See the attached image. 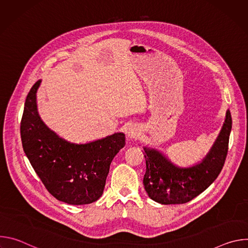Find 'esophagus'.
I'll use <instances>...</instances> for the list:
<instances>
[{"label":"esophagus","instance_id":"1","mask_svg":"<svg viewBox=\"0 0 248 248\" xmlns=\"http://www.w3.org/2000/svg\"><path fill=\"white\" fill-rule=\"evenodd\" d=\"M140 134H141V131L136 126H130L127 130V137L129 139H136L140 136Z\"/></svg>","mask_w":248,"mask_h":248}]
</instances>
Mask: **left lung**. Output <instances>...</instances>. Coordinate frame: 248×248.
<instances>
[{
    "label": "left lung",
    "mask_w": 248,
    "mask_h": 248,
    "mask_svg": "<svg viewBox=\"0 0 248 248\" xmlns=\"http://www.w3.org/2000/svg\"><path fill=\"white\" fill-rule=\"evenodd\" d=\"M232 116L227 111L226 120L215 143L202 162L189 167L173 165L161 152L144 147L146 171L143 178L148 196L161 204H184L202 193L218 178L227 155Z\"/></svg>",
    "instance_id": "left-lung-1"
}]
</instances>
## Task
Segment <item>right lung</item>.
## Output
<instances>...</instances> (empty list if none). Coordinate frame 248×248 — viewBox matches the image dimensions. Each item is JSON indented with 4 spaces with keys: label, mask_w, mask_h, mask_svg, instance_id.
<instances>
[{
    "label": "right lung",
    "mask_w": 248,
    "mask_h": 248,
    "mask_svg": "<svg viewBox=\"0 0 248 248\" xmlns=\"http://www.w3.org/2000/svg\"><path fill=\"white\" fill-rule=\"evenodd\" d=\"M31 87L24 104L20 135L24 153L47 190L72 205L89 204L103 194L114 157L125 145L123 132L86 144L70 143L51 130L37 112L36 92Z\"/></svg>",
    "instance_id": "1"
}]
</instances>
